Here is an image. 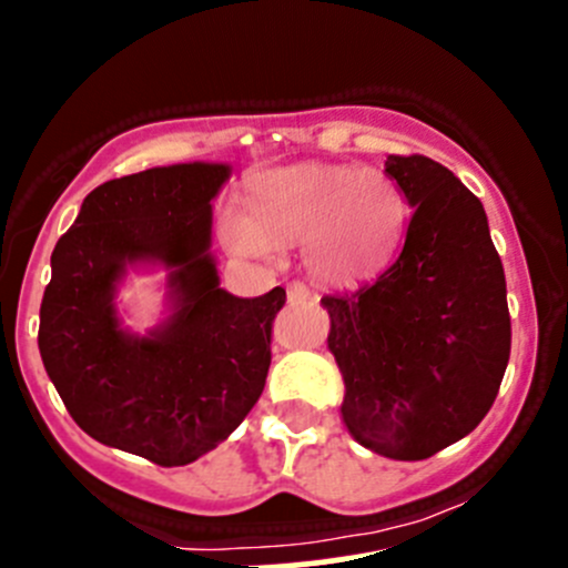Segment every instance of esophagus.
<instances>
[{"instance_id":"esophagus-1","label":"esophagus","mask_w":568,"mask_h":568,"mask_svg":"<svg viewBox=\"0 0 568 568\" xmlns=\"http://www.w3.org/2000/svg\"><path fill=\"white\" fill-rule=\"evenodd\" d=\"M313 300L311 288H307L305 283H291L288 285V302H307Z\"/></svg>"}]
</instances>
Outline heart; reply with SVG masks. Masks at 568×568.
Wrapping results in <instances>:
<instances>
[{
  "label": "heart",
  "instance_id": "1",
  "mask_svg": "<svg viewBox=\"0 0 568 568\" xmlns=\"http://www.w3.org/2000/svg\"><path fill=\"white\" fill-rule=\"evenodd\" d=\"M407 224V196L385 169L296 163L257 174L250 211L227 205L219 233L233 252L272 257L305 244L313 277L357 285L383 272Z\"/></svg>",
  "mask_w": 568,
  "mask_h": 568
}]
</instances>
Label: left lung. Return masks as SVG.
<instances>
[{
	"label": "left lung",
	"instance_id": "1",
	"mask_svg": "<svg viewBox=\"0 0 568 568\" xmlns=\"http://www.w3.org/2000/svg\"><path fill=\"white\" fill-rule=\"evenodd\" d=\"M413 207L399 257L372 285L324 296L327 346L357 444L424 460L469 436L510 357L505 272L483 202L442 163L388 155Z\"/></svg>",
	"mask_w": 568,
	"mask_h": 568
}]
</instances>
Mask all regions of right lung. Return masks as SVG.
Returning <instances> with one entry per match:
<instances>
[{"label": "right lung", "instance_id": "add662e5", "mask_svg": "<svg viewBox=\"0 0 568 568\" xmlns=\"http://www.w3.org/2000/svg\"><path fill=\"white\" fill-rule=\"evenodd\" d=\"M227 163H178L108 180L52 252L38 349L65 410L91 438L158 466H185L244 422L266 385L285 291L219 288L211 200ZM170 272L173 316L146 336L120 327L126 265Z\"/></svg>", "mask_w": 568, "mask_h": 568}]
</instances>
